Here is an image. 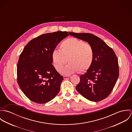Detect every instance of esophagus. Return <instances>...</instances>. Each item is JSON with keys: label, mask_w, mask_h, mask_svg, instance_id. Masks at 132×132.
Listing matches in <instances>:
<instances>
[{"label": "esophagus", "mask_w": 132, "mask_h": 132, "mask_svg": "<svg viewBox=\"0 0 132 132\" xmlns=\"http://www.w3.org/2000/svg\"><path fill=\"white\" fill-rule=\"evenodd\" d=\"M70 78H71V76H63V79L65 80H68V79H70Z\"/></svg>", "instance_id": "34e87169"}]
</instances>
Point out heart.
<instances>
[{
  "label": "heart",
  "instance_id": "obj_1",
  "mask_svg": "<svg viewBox=\"0 0 132 132\" xmlns=\"http://www.w3.org/2000/svg\"><path fill=\"white\" fill-rule=\"evenodd\" d=\"M60 50H54L52 53V60L57 71L60 72L68 61L62 73L70 75L79 71H87L92 66L94 51L92 46L82 40L70 38L63 41L60 45Z\"/></svg>",
  "mask_w": 132,
  "mask_h": 132
}]
</instances>
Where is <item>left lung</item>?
I'll list each match as a JSON object with an SVG mask.
<instances>
[{
  "label": "left lung",
  "mask_w": 132,
  "mask_h": 132,
  "mask_svg": "<svg viewBox=\"0 0 132 132\" xmlns=\"http://www.w3.org/2000/svg\"><path fill=\"white\" fill-rule=\"evenodd\" d=\"M87 42L94 51V60L85 74L80 77L77 92L86 99L98 102L106 98L113 90L119 76L118 59L113 49L92 34L69 32Z\"/></svg>",
  "instance_id": "8db88e82"
}]
</instances>
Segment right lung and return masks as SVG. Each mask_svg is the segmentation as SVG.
<instances>
[{
	"instance_id": "add662e5",
	"label": "right lung",
	"mask_w": 132,
	"mask_h": 132,
	"mask_svg": "<svg viewBox=\"0 0 132 132\" xmlns=\"http://www.w3.org/2000/svg\"><path fill=\"white\" fill-rule=\"evenodd\" d=\"M69 35L65 31L42 35L28 43L19 57L17 81L30 100L46 103L60 91L63 78L51 64L52 53L57 45Z\"/></svg>"
}]
</instances>
